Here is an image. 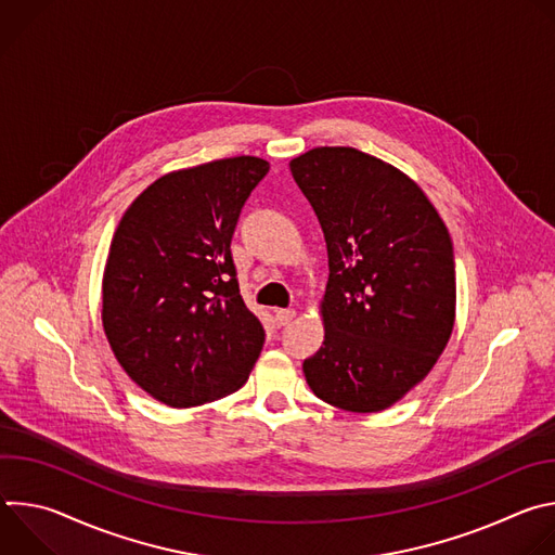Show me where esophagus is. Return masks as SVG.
Here are the masks:
<instances>
[{
  "label": "esophagus",
  "instance_id": "esophagus-1",
  "mask_svg": "<svg viewBox=\"0 0 555 555\" xmlns=\"http://www.w3.org/2000/svg\"><path fill=\"white\" fill-rule=\"evenodd\" d=\"M274 319H276V325H279V327H285V325H289V323L296 319V309H292V307H287V309H276Z\"/></svg>",
  "mask_w": 555,
  "mask_h": 555
}]
</instances>
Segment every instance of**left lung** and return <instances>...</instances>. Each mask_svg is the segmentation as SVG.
Listing matches in <instances>:
<instances>
[{
    "label": "left lung",
    "instance_id": "1",
    "mask_svg": "<svg viewBox=\"0 0 555 555\" xmlns=\"http://www.w3.org/2000/svg\"><path fill=\"white\" fill-rule=\"evenodd\" d=\"M289 169L330 257L325 343L302 362L305 379L343 411H384L428 375L452 334L448 228L413 180L358 149H311Z\"/></svg>",
    "mask_w": 555,
    "mask_h": 555
}]
</instances>
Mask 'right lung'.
<instances>
[{"label":"right lung","mask_w":555,"mask_h":555,"mask_svg":"<svg viewBox=\"0 0 555 555\" xmlns=\"http://www.w3.org/2000/svg\"><path fill=\"white\" fill-rule=\"evenodd\" d=\"M270 165L240 155L155 180L122 215L103 276V327L127 375L157 402L225 398L266 332L246 307L230 242Z\"/></svg>","instance_id":"1"}]
</instances>
